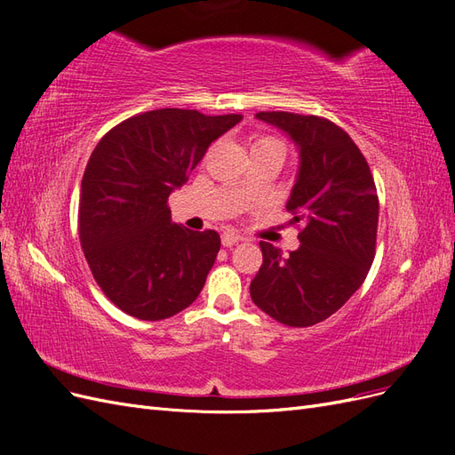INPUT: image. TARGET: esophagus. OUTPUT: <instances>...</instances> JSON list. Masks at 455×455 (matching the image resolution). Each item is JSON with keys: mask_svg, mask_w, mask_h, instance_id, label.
<instances>
[{"mask_svg": "<svg viewBox=\"0 0 455 455\" xmlns=\"http://www.w3.org/2000/svg\"><path fill=\"white\" fill-rule=\"evenodd\" d=\"M241 241V237L237 235V233L235 231H224L222 233V244L226 246V249H229V246H233V244H237Z\"/></svg>", "mask_w": 455, "mask_h": 455, "instance_id": "esophagus-1", "label": "esophagus"}]
</instances>
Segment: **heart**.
I'll list each match as a JSON object with an SVG mask.
<instances>
[{"mask_svg": "<svg viewBox=\"0 0 455 455\" xmlns=\"http://www.w3.org/2000/svg\"><path fill=\"white\" fill-rule=\"evenodd\" d=\"M251 151H271V154L284 159V156H286V144H284V140L277 139V136L264 134V136H256V139L252 140Z\"/></svg>", "mask_w": 455, "mask_h": 455, "instance_id": "heart-1", "label": "heart"}]
</instances>
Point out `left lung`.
Returning <instances> with one entry per match:
<instances>
[{
  "label": "left lung",
  "mask_w": 455,
  "mask_h": 455,
  "mask_svg": "<svg viewBox=\"0 0 455 455\" xmlns=\"http://www.w3.org/2000/svg\"><path fill=\"white\" fill-rule=\"evenodd\" d=\"M299 148V174L286 211L299 249L283 256L261 241L264 261L251 283L254 304L286 326L328 319L356 292L376 256L379 201L351 136L326 117L259 112Z\"/></svg>",
  "instance_id": "obj_1"
}]
</instances>
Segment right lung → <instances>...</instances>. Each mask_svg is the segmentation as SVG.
Returning <instances> with one entry per match:
<instances>
[{
  "label": "right lung",
  "instance_id": "add662e5",
  "mask_svg": "<svg viewBox=\"0 0 455 455\" xmlns=\"http://www.w3.org/2000/svg\"><path fill=\"white\" fill-rule=\"evenodd\" d=\"M241 119L151 109L121 121L92 149L81 180L79 241L96 284L121 311L163 321L197 299L220 235L171 224L169 196Z\"/></svg>",
  "mask_w": 455,
  "mask_h": 455
}]
</instances>
